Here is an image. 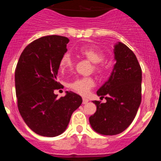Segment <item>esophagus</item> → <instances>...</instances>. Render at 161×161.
I'll use <instances>...</instances> for the list:
<instances>
[{"instance_id":"1","label":"esophagus","mask_w":161,"mask_h":161,"mask_svg":"<svg viewBox=\"0 0 161 161\" xmlns=\"http://www.w3.org/2000/svg\"><path fill=\"white\" fill-rule=\"evenodd\" d=\"M88 102H89V100H88L87 98H85V97H83V104H87Z\"/></svg>"}]
</instances>
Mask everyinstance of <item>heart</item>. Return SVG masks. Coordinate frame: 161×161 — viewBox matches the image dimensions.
<instances>
[{"mask_svg":"<svg viewBox=\"0 0 161 161\" xmlns=\"http://www.w3.org/2000/svg\"><path fill=\"white\" fill-rule=\"evenodd\" d=\"M79 54L83 57L86 58L88 60L93 63V72L98 75H102L106 71V64L103 62L105 54L102 51L94 47H82L79 49ZM73 62L70 55L65 53L61 57L59 63V70L62 72L70 69L72 67ZM95 81L92 76L76 78L73 81L68 83V87L72 90L81 95L88 93L90 89L94 86Z\"/></svg>","mask_w":161,"mask_h":161,"instance_id":"1","label":"heart"}]
</instances>
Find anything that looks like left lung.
<instances>
[{"mask_svg": "<svg viewBox=\"0 0 161 161\" xmlns=\"http://www.w3.org/2000/svg\"><path fill=\"white\" fill-rule=\"evenodd\" d=\"M116 60L109 80L97 92L106 102L94 101L89 117L93 130L105 136L122 133L132 123L141 103L142 70L136 55L122 42L114 46Z\"/></svg>", "mask_w": 161, "mask_h": 161, "instance_id": "1", "label": "left lung"}]
</instances>
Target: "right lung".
Wrapping results in <instances>:
<instances>
[{"label":"right lung","mask_w":161,"mask_h":161,"mask_svg":"<svg viewBox=\"0 0 161 161\" xmlns=\"http://www.w3.org/2000/svg\"><path fill=\"white\" fill-rule=\"evenodd\" d=\"M67 37L50 35L25 47L15 70L18 108L25 124L39 136L55 137L66 130L71 116L82 103L81 97L67 91L58 99L59 63L66 53Z\"/></svg>","instance_id":"1"}]
</instances>
